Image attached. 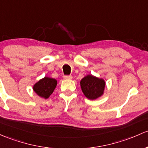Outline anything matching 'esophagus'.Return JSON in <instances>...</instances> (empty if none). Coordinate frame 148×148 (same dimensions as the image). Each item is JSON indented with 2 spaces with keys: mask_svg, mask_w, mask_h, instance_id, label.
<instances>
[{
  "mask_svg": "<svg viewBox=\"0 0 148 148\" xmlns=\"http://www.w3.org/2000/svg\"><path fill=\"white\" fill-rule=\"evenodd\" d=\"M64 79H72V76H71V75H64Z\"/></svg>",
  "mask_w": 148,
  "mask_h": 148,
  "instance_id": "1",
  "label": "esophagus"
}]
</instances>
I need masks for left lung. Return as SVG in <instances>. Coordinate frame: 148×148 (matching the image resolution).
<instances>
[{"mask_svg":"<svg viewBox=\"0 0 148 148\" xmlns=\"http://www.w3.org/2000/svg\"><path fill=\"white\" fill-rule=\"evenodd\" d=\"M82 90L86 98L91 100L100 97L103 94L105 82L92 75H87L81 80Z\"/></svg>","mask_w":148,"mask_h":148,"instance_id":"8db88e82","label":"left lung"}]
</instances>
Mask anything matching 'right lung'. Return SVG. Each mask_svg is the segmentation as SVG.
I'll return each instance as SVG.
<instances>
[{
	"instance_id": "obj_1",
	"label": "right lung",
	"mask_w": 148,
	"mask_h": 148,
	"mask_svg": "<svg viewBox=\"0 0 148 148\" xmlns=\"http://www.w3.org/2000/svg\"><path fill=\"white\" fill-rule=\"evenodd\" d=\"M57 80L49 77L40 79L33 86L35 92L40 97L48 99L53 93L54 88L57 86Z\"/></svg>"
}]
</instances>
